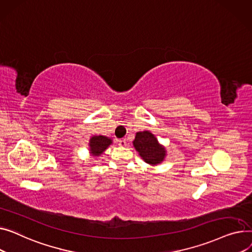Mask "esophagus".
Returning a JSON list of instances; mask_svg holds the SVG:
<instances>
[{
    "label": "esophagus",
    "instance_id": "1",
    "mask_svg": "<svg viewBox=\"0 0 252 252\" xmlns=\"http://www.w3.org/2000/svg\"><path fill=\"white\" fill-rule=\"evenodd\" d=\"M118 144H119L120 146H126V140L125 139H120V140H118Z\"/></svg>",
    "mask_w": 252,
    "mask_h": 252
}]
</instances>
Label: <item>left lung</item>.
Returning <instances> with one entry per match:
<instances>
[{
    "instance_id": "left-lung-1",
    "label": "left lung",
    "mask_w": 252,
    "mask_h": 252,
    "mask_svg": "<svg viewBox=\"0 0 252 252\" xmlns=\"http://www.w3.org/2000/svg\"><path fill=\"white\" fill-rule=\"evenodd\" d=\"M133 145L142 159L152 166L160 164L166 157V149L150 131L137 132Z\"/></svg>"
}]
</instances>
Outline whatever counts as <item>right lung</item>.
Listing matches in <instances>:
<instances>
[{"label": "right lung", "mask_w": 252, "mask_h": 252, "mask_svg": "<svg viewBox=\"0 0 252 252\" xmlns=\"http://www.w3.org/2000/svg\"><path fill=\"white\" fill-rule=\"evenodd\" d=\"M112 139L103 135H94L90 140V153L94 157H99L105 152L108 146L112 144Z\"/></svg>", "instance_id": "1"}]
</instances>
